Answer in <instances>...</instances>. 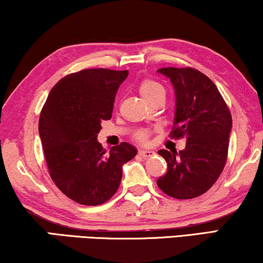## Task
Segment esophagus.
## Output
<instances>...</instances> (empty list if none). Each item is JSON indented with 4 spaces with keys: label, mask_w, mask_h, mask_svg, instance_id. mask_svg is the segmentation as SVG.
Returning <instances> with one entry per match:
<instances>
[{
    "label": "esophagus",
    "mask_w": 263,
    "mask_h": 263,
    "mask_svg": "<svg viewBox=\"0 0 263 263\" xmlns=\"http://www.w3.org/2000/svg\"><path fill=\"white\" fill-rule=\"evenodd\" d=\"M139 154L142 158H149V157L153 156L154 152H153V151H149V149H140Z\"/></svg>",
    "instance_id": "esophagus-1"
}]
</instances>
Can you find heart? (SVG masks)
<instances>
[{
  "label": "heart",
  "instance_id": "1",
  "mask_svg": "<svg viewBox=\"0 0 263 263\" xmlns=\"http://www.w3.org/2000/svg\"><path fill=\"white\" fill-rule=\"evenodd\" d=\"M139 91L147 102H151V100L158 96H165V93H166L164 86L156 80H152V79H145V80H142L139 86ZM148 138L149 133L147 130H140L135 135V139L141 143H146L148 141Z\"/></svg>",
  "mask_w": 263,
  "mask_h": 263
}]
</instances>
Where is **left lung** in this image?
<instances>
[{"label": "left lung", "mask_w": 263, "mask_h": 263, "mask_svg": "<svg viewBox=\"0 0 263 263\" xmlns=\"http://www.w3.org/2000/svg\"><path fill=\"white\" fill-rule=\"evenodd\" d=\"M176 92V114L170 138L185 139L183 151H158L167 171L157 184L179 200L202 195L224 170L229 152L232 116L210 78L194 68H161Z\"/></svg>", "instance_id": "left-lung-1"}]
</instances>
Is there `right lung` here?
I'll return each mask as SVG.
<instances>
[{
    "instance_id": "1",
    "label": "right lung",
    "mask_w": 263,
    "mask_h": 263,
    "mask_svg": "<svg viewBox=\"0 0 263 263\" xmlns=\"http://www.w3.org/2000/svg\"><path fill=\"white\" fill-rule=\"evenodd\" d=\"M128 70L82 69L61 79L39 116V136L49 175L64 195L98 206L117 192L122 166L136 148L122 142L109 154L97 141L102 122L110 120L117 89Z\"/></svg>"
}]
</instances>
